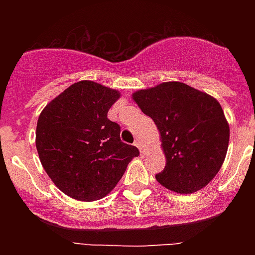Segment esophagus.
<instances>
[{"instance_id": "esophagus-1", "label": "esophagus", "mask_w": 255, "mask_h": 255, "mask_svg": "<svg viewBox=\"0 0 255 255\" xmlns=\"http://www.w3.org/2000/svg\"><path fill=\"white\" fill-rule=\"evenodd\" d=\"M135 147L138 148L139 152H140V154H141V155L144 154V152H145V148L143 147V144L140 143V140H136V141H135Z\"/></svg>"}]
</instances>
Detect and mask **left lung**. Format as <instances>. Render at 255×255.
<instances>
[{"mask_svg": "<svg viewBox=\"0 0 255 255\" xmlns=\"http://www.w3.org/2000/svg\"><path fill=\"white\" fill-rule=\"evenodd\" d=\"M131 97L159 131L166 166L157 181L180 194L208 185L229 148L230 126L220 102L180 82L161 83Z\"/></svg>", "mask_w": 255, "mask_h": 255, "instance_id": "1", "label": "left lung"}]
</instances>
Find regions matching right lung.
<instances>
[{
	"label": "right lung",
	"instance_id": "add662e5",
	"mask_svg": "<svg viewBox=\"0 0 255 255\" xmlns=\"http://www.w3.org/2000/svg\"><path fill=\"white\" fill-rule=\"evenodd\" d=\"M120 97L116 89L82 80L53 98L38 117L40 163L53 184L74 199L105 198L139 155L138 148L121 141L120 126L107 119Z\"/></svg>",
	"mask_w": 255,
	"mask_h": 255
}]
</instances>
